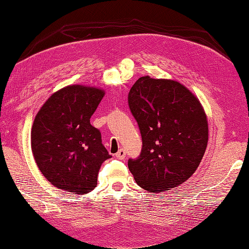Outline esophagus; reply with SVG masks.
Segmentation results:
<instances>
[{"instance_id": "esophagus-1", "label": "esophagus", "mask_w": 249, "mask_h": 249, "mask_svg": "<svg viewBox=\"0 0 249 249\" xmlns=\"http://www.w3.org/2000/svg\"><path fill=\"white\" fill-rule=\"evenodd\" d=\"M124 157H125V150L123 149V148L119 149V150L117 151V154H116V158H117V159H120V160H121V159H124Z\"/></svg>"}]
</instances>
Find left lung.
Listing matches in <instances>:
<instances>
[{
    "mask_svg": "<svg viewBox=\"0 0 249 249\" xmlns=\"http://www.w3.org/2000/svg\"><path fill=\"white\" fill-rule=\"evenodd\" d=\"M139 124L141 154L128 160L135 181L149 192H163L195 173L205 153L209 126L196 96L169 79L141 77L128 95Z\"/></svg>",
    "mask_w": 249,
    "mask_h": 249,
    "instance_id": "left-lung-1",
    "label": "left lung"
}]
</instances>
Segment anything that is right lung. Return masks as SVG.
I'll return each mask as SVG.
<instances>
[{
	"mask_svg": "<svg viewBox=\"0 0 249 249\" xmlns=\"http://www.w3.org/2000/svg\"><path fill=\"white\" fill-rule=\"evenodd\" d=\"M104 92L75 85L53 93L34 119L31 147L35 162L59 189L86 195L98 184L100 167L110 155L99 129L90 124Z\"/></svg>",
	"mask_w": 249,
	"mask_h": 249,
	"instance_id": "1",
	"label": "right lung"
}]
</instances>
